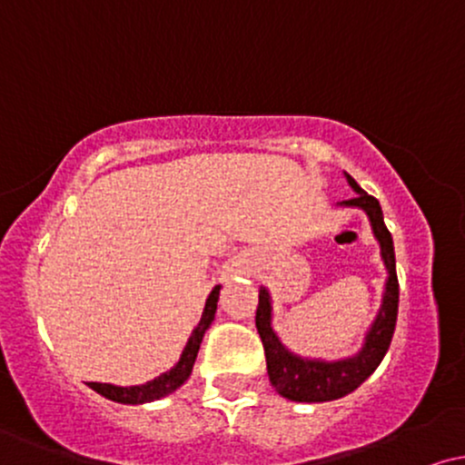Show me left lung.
<instances>
[{
  "mask_svg": "<svg viewBox=\"0 0 465 465\" xmlns=\"http://www.w3.org/2000/svg\"><path fill=\"white\" fill-rule=\"evenodd\" d=\"M345 179H348L350 188L356 192V196L339 203L336 207H351V210L365 212L367 221H370L373 238L378 240V247H381V260L387 271L381 308H378L370 328L362 334L361 348L354 354L336 361L308 359V356L295 354L282 343L280 334L273 330L271 292L266 286H260L255 325H258L260 339L264 345L266 371H269V381L275 387V391L282 398L292 400V402H330V400H339L359 389L385 359L393 339V330H396L400 286L393 238L385 225V218H382L381 203L367 194L348 173H345Z\"/></svg>",
  "mask_w": 465,
  "mask_h": 465,
  "instance_id": "8db88e82",
  "label": "left lung"
}]
</instances>
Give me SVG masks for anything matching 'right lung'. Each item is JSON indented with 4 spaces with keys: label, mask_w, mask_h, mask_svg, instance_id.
Here are the masks:
<instances>
[{
    "label": "right lung",
    "mask_w": 465,
    "mask_h": 465,
    "mask_svg": "<svg viewBox=\"0 0 465 465\" xmlns=\"http://www.w3.org/2000/svg\"><path fill=\"white\" fill-rule=\"evenodd\" d=\"M221 288H223L221 284L212 288L210 297H207V302H205V308H203L201 322L194 330H192L188 343H185L183 351H181L177 365L170 367V370L163 371L162 376L143 382V385L120 387V385H111V382H89V387H92L95 393H100V396H104L106 400H114V402H120V404H146V402H154V400H162L165 396H170L173 391H177V389L190 378L192 367H194V361H196V354H199L203 336H205L207 328H210L212 322H214V314L218 308V297H221Z\"/></svg>",
    "instance_id": "1"
}]
</instances>
